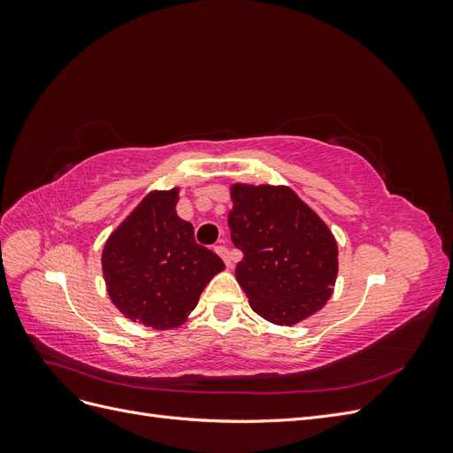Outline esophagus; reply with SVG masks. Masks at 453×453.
<instances>
[{
  "label": "esophagus",
  "instance_id": "obj_1",
  "mask_svg": "<svg viewBox=\"0 0 453 453\" xmlns=\"http://www.w3.org/2000/svg\"><path fill=\"white\" fill-rule=\"evenodd\" d=\"M215 253L225 260L226 266H232V263H230V253H228V250L225 248V245H215Z\"/></svg>",
  "mask_w": 453,
  "mask_h": 453
}]
</instances>
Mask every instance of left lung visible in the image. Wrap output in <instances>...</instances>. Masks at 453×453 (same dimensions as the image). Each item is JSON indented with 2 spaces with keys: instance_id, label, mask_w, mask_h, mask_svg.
<instances>
[{
  "instance_id": "obj_1",
  "label": "left lung",
  "mask_w": 453,
  "mask_h": 453,
  "mask_svg": "<svg viewBox=\"0 0 453 453\" xmlns=\"http://www.w3.org/2000/svg\"><path fill=\"white\" fill-rule=\"evenodd\" d=\"M228 226L243 253L236 280L255 313L291 326L333 295L338 245L323 219L283 185L230 187Z\"/></svg>"
}]
</instances>
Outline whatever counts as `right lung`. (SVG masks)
<instances>
[{
    "mask_svg": "<svg viewBox=\"0 0 453 453\" xmlns=\"http://www.w3.org/2000/svg\"><path fill=\"white\" fill-rule=\"evenodd\" d=\"M180 188L153 190L107 238L102 272L115 308L134 323L172 331L198 304L225 263L195 242L175 213Z\"/></svg>",
    "mask_w": 453,
    "mask_h": 453,
    "instance_id": "obj_1",
    "label": "right lung"
}]
</instances>
